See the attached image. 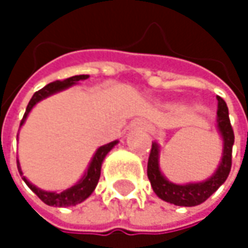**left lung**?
Instances as JSON below:
<instances>
[{
    "mask_svg": "<svg viewBox=\"0 0 248 248\" xmlns=\"http://www.w3.org/2000/svg\"><path fill=\"white\" fill-rule=\"evenodd\" d=\"M217 109V127L223 139V156L221 161L210 178L201 182L173 184L168 181L159 168V145L152 142V149L148 159V178L154 188V192L164 201L179 207H195L208 200L224 182L231 170V152L234 145V132L228 118V108L218 96Z\"/></svg>",
    "mask_w": 248,
    "mask_h": 248,
    "instance_id": "8db88e82",
    "label": "left lung"
}]
</instances>
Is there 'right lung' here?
<instances>
[{
  "instance_id": "right-lung-1",
  "label": "right lung",
  "mask_w": 248,
  "mask_h": 248,
  "mask_svg": "<svg viewBox=\"0 0 248 248\" xmlns=\"http://www.w3.org/2000/svg\"><path fill=\"white\" fill-rule=\"evenodd\" d=\"M89 78V75H80V76H73V77H69L66 80H57V81H53V83H48L47 86H44L41 90L35 92L31 97V100L28 102V106L25 109L24 118L20 124V127L24 124L25 119L28 116V113L31 112V109L38 103L41 102L43 99L51 96V94H56L59 92H63L72 86L77 84V81L80 80H86ZM18 138V135H17ZM115 145H118V140H113L110 143H106L100 148H97V151L94 152L89 167H87V171L84 172V175L81 176L80 181H77L75 185H72L70 188L62 191V192H53V191H44L38 186H35L34 184H31L21 171V167H20V162L17 161V167H18V172L23 176L24 182L28 185V188L47 205L50 207H70V205H76V204H80L83 202L86 198H89L92 195V192L94 191L97 182H99V178H100V170H102V164H103V159L106 158V155L115 148Z\"/></svg>"
}]
</instances>
